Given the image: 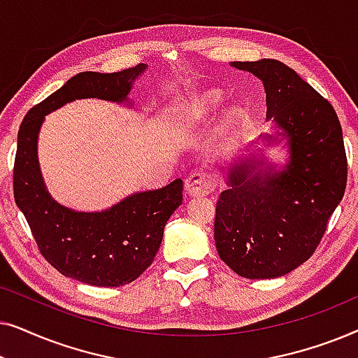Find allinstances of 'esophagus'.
I'll list each match as a JSON object with an SVG mask.
<instances>
[{
	"instance_id": "obj_1",
	"label": "esophagus",
	"mask_w": 358,
	"mask_h": 358,
	"mask_svg": "<svg viewBox=\"0 0 358 358\" xmlns=\"http://www.w3.org/2000/svg\"><path fill=\"white\" fill-rule=\"evenodd\" d=\"M215 189V179L205 171H195L185 179V190L190 195H205Z\"/></svg>"
}]
</instances>
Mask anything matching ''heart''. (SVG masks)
Listing matches in <instances>:
<instances>
[{
	"mask_svg": "<svg viewBox=\"0 0 358 358\" xmlns=\"http://www.w3.org/2000/svg\"><path fill=\"white\" fill-rule=\"evenodd\" d=\"M220 102V94L218 92H208L207 96L202 97V101H200V104L197 106V109H195V115L202 117L207 114V112H212L217 104ZM239 119V112H231V122H236Z\"/></svg>",
	"mask_w": 358,
	"mask_h": 358,
	"instance_id": "1",
	"label": "heart"
}]
</instances>
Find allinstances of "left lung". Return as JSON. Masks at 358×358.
Listing matches in <instances>:
<instances>
[{
	"instance_id": "obj_1",
	"label": "left lung",
	"mask_w": 358,
	"mask_h": 358,
	"mask_svg": "<svg viewBox=\"0 0 358 358\" xmlns=\"http://www.w3.org/2000/svg\"><path fill=\"white\" fill-rule=\"evenodd\" d=\"M231 65L262 80L267 119L283 130L292 155L282 173H262L252 161L234 166L217 202L215 244L238 275L280 277L313 256L344 197L342 127L331 102L282 62Z\"/></svg>"
}]
</instances>
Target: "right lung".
Here are the masks:
<instances>
[{"label":"right lung","instance_id":"add662e5","mask_svg":"<svg viewBox=\"0 0 358 358\" xmlns=\"http://www.w3.org/2000/svg\"><path fill=\"white\" fill-rule=\"evenodd\" d=\"M145 65L115 73L83 71L34 106L17 134L13 190L38 251L65 277L97 287H120L138 278L158 252L164 224L182 203V180L140 192L99 213L75 212L53 200L37 163L43 115L78 97L122 102Z\"/></svg>","mask_w":358,"mask_h":358}]
</instances>
